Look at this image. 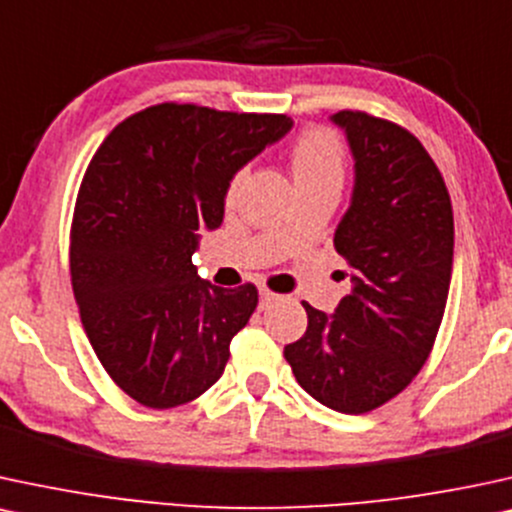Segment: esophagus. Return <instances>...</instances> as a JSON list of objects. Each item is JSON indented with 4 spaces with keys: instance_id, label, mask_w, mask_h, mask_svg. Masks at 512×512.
<instances>
[{
    "instance_id": "esophagus-1",
    "label": "esophagus",
    "mask_w": 512,
    "mask_h": 512,
    "mask_svg": "<svg viewBox=\"0 0 512 512\" xmlns=\"http://www.w3.org/2000/svg\"><path fill=\"white\" fill-rule=\"evenodd\" d=\"M276 300H278L276 293H271V290H267V288L260 290V307H262V309H267L269 304L276 302Z\"/></svg>"
}]
</instances>
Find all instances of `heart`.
Returning a JSON list of instances; mask_svg holds the SVG:
<instances>
[{"label":"heart","instance_id":"1","mask_svg":"<svg viewBox=\"0 0 512 512\" xmlns=\"http://www.w3.org/2000/svg\"><path fill=\"white\" fill-rule=\"evenodd\" d=\"M293 172L297 186L319 184V181H342L345 174V153L340 139L331 129L314 127L304 132L293 146ZM245 179V170H238L229 181L226 196L234 198L238 186Z\"/></svg>","mask_w":512,"mask_h":512}]
</instances>
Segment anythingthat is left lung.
<instances>
[{
  "label": "left lung",
  "mask_w": 512,
  "mask_h": 512,
  "mask_svg": "<svg viewBox=\"0 0 512 512\" xmlns=\"http://www.w3.org/2000/svg\"><path fill=\"white\" fill-rule=\"evenodd\" d=\"M354 155V191L335 229L352 293L283 349L295 380L340 413H368L428 361L454 264V210L442 172L409 129L361 111L331 118ZM345 276V274H342Z\"/></svg>",
  "instance_id": "obj_1"
}]
</instances>
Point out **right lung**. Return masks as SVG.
<instances>
[{
    "instance_id": "1",
    "label": "right lung",
    "mask_w": 512,
    "mask_h": 512,
    "mask_svg": "<svg viewBox=\"0 0 512 512\" xmlns=\"http://www.w3.org/2000/svg\"><path fill=\"white\" fill-rule=\"evenodd\" d=\"M293 127L288 115L160 103L129 115L84 172L70 226L80 319L113 383L148 409L208 392L257 307V288L198 276V231L229 181Z\"/></svg>"
}]
</instances>
